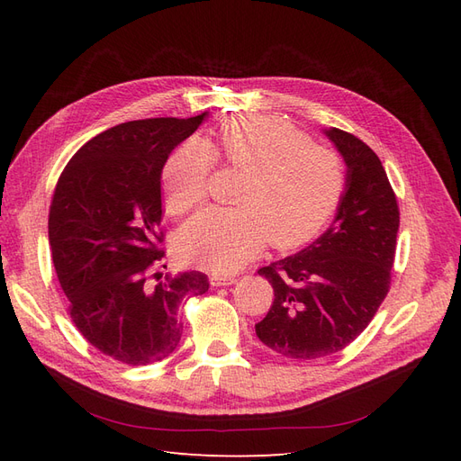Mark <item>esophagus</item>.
Masks as SVG:
<instances>
[{"label":"esophagus","mask_w":461,"mask_h":461,"mask_svg":"<svg viewBox=\"0 0 461 461\" xmlns=\"http://www.w3.org/2000/svg\"><path fill=\"white\" fill-rule=\"evenodd\" d=\"M236 278L230 276V275H222V273H213L212 275V285L213 286H229V285H234Z\"/></svg>","instance_id":"obj_1"}]
</instances>
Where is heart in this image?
<instances>
[{
	"instance_id": "heart-1",
	"label": "heart",
	"mask_w": 461,
	"mask_h": 461,
	"mask_svg": "<svg viewBox=\"0 0 461 461\" xmlns=\"http://www.w3.org/2000/svg\"><path fill=\"white\" fill-rule=\"evenodd\" d=\"M215 159L248 173L236 209L207 207L178 232V252L209 269L232 273L263 244L294 246L323 225L344 188L337 153L276 117H236L215 142L192 138L163 167L165 205L183 215L207 196Z\"/></svg>"
}]
</instances>
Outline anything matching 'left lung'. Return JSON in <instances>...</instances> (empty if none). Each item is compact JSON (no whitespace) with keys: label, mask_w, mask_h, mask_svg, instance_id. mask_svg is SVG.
<instances>
[{"label":"left lung","mask_w":461,"mask_h":461,"mask_svg":"<svg viewBox=\"0 0 461 461\" xmlns=\"http://www.w3.org/2000/svg\"><path fill=\"white\" fill-rule=\"evenodd\" d=\"M346 163L330 227L298 254L261 267L275 292L258 339L292 359L340 352L371 323L390 288L400 212L376 153L350 132L323 131Z\"/></svg>","instance_id":"8db88e82"}]
</instances>
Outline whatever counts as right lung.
Returning a JSON list of instances; mask_svg holds the SVG:
<instances>
[{
    "label": "right lung",
    "mask_w": 461,
    "mask_h": 461,
    "mask_svg": "<svg viewBox=\"0 0 461 461\" xmlns=\"http://www.w3.org/2000/svg\"><path fill=\"white\" fill-rule=\"evenodd\" d=\"M205 115L111 127L75 153L55 186L48 232L68 313L82 337L122 364L173 354L183 337L180 302L209 288L200 271L163 281L156 271L165 256L161 171Z\"/></svg>",
    "instance_id": "1"
}]
</instances>
